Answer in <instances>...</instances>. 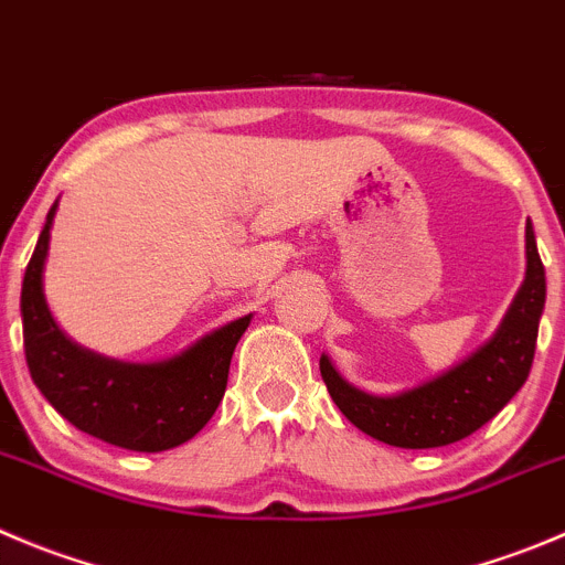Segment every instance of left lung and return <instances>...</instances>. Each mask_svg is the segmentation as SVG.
<instances>
[{
    "label": "left lung",
    "mask_w": 565,
    "mask_h": 565,
    "mask_svg": "<svg viewBox=\"0 0 565 565\" xmlns=\"http://www.w3.org/2000/svg\"><path fill=\"white\" fill-rule=\"evenodd\" d=\"M527 271L491 341L471 358L396 396H372L349 385L327 354L319 369L338 411L372 438L402 449L447 447L491 422L530 377L546 302V274L527 222Z\"/></svg>",
    "instance_id": "1"
}]
</instances>
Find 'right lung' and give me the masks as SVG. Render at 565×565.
Returning <instances> with one entry per match:
<instances>
[{
	"label": "right lung",
	"mask_w": 565,
	"mask_h": 565,
	"mask_svg": "<svg viewBox=\"0 0 565 565\" xmlns=\"http://www.w3.org/2000/svg\"><path fill=\"white\" fill-rule=\"evenodd\" d=\"M57 202L46 213L21 282V324L32 383L63 418L94 438L132 452H163L211 422L227 388L235 343L252 316L218 327L160 363H125L77 347L52 319L44 263Z\"/></svg>",
	"instance_id": "add662e5"
}]
</instances>
